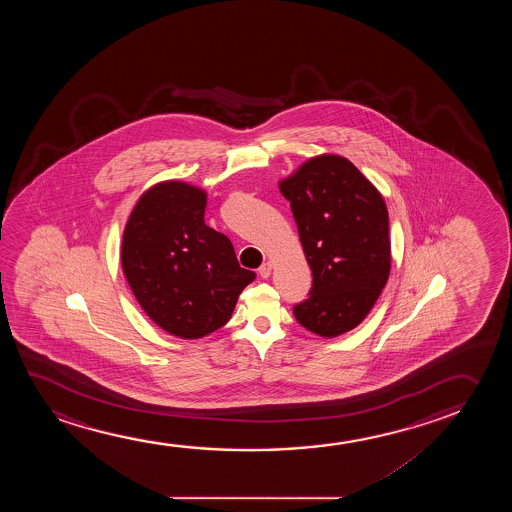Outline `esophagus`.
<instances>
[{
	"label": "esophagus",
	"instance_id": "esophagus-1",
	"mask_svg": "<svg viewBox=\"0 0 512 512\" xmlns=\"http://www.w3.org/2000/svg\"><path fill=\"white\" fill-rule=\"evenodd\" d=\"M271 269H273V264H271V262H264V264L259 267L260 278H269V276H271Z\"/></svg>",
	"mask_w": 512,
	"mask_h": 512
}]
</instances>
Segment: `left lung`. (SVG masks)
<instances>
[{"label": "left lung", "instance_id": "left-lung-1", "mask_svg": "<svg viewBox=\"0 0 512 512\" xmlns=\"http://www.w3.org/2000/svg\"><path fill=\"white\" fill-rule=\"evenodd\" d=\"M290 201L302 250L313 271L295 320L316 336L350 332L385 288L392 246L379 190L341 155L311 157L280 182Z\"/></svg>", "mask_w": 512, "mask_h": 512}]
</instances>
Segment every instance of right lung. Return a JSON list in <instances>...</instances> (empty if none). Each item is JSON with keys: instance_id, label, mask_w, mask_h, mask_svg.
I'll return each mask as SVG.
<instances>
[{"instance_id": "1", "label": "right lung", "mask_w": 512, "mask_h": 512, "mask_svg": "<svg viewBox=\"0 0 512 512\" xmlns=\"http://www.w3.org/2000/svg\"><path fill=\"white\" fill-rule=\"evenodd\" d=\"M206 192L155 183L141 194L122 238V271L148 318L171 336L199 339L229 322L255 273L231 239L204 224Z\"/></svg>"}]
</instances>
